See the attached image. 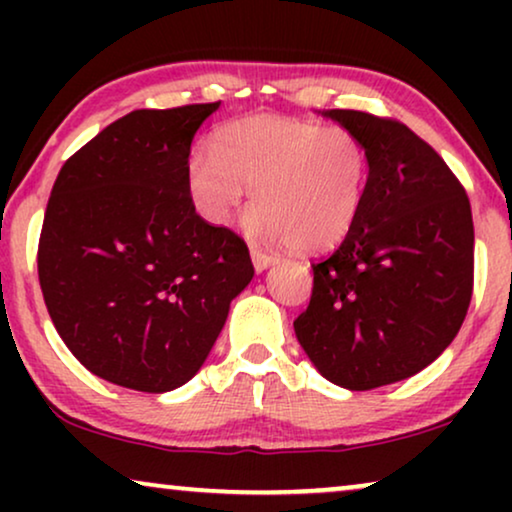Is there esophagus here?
<instances>
[{"label":"esophagus","mask_w":512,"mask_h":512,"mask_svg":"<svg viewBox=\"0 0 512 512\" xmlns=\"http://www.w3.org/2000/svg\"><path fill=\"white\" fill-rule=\"evenodd\" d=\"M277 258L275 256H270V254H265V251H261V249H251V263H254V270L256 272H263V270H268L272 263H275Z\"/></svg>","instance_id":"esophagus-1"}]
</instances>
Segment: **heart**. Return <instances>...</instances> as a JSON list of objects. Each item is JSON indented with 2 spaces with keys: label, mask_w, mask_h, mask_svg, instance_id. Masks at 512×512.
<instances>
[{
  "label": "heart",
  "mask_w": 512,
  "mask_h": 512,
  "mask_svg": "<svg viewBox=\"0 0 512 512\" xmlns=\"http://www.w3.org/2000/svg\"><path fill=\"white\" fill-rule=\"evenodd\" d=\"M368 172V149L352 130L247 114L216 128L212 153L191 156L186 184L195 209L216 226L233 219L254 186L251 235L319 254L354 228Z\"/></svg>",
  "instance_id": "1"
}]
</instances>
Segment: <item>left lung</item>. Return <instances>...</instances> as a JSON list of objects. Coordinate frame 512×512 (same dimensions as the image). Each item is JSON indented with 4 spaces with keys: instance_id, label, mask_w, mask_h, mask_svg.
I'll return each mask as SVG.
<instances>
[{
    "instance_id": "1",
    "label": "left lung",
    "mask_w": 512,
    "mask_h": 512,
    "mask_svg": "<svg viewBox=\"0 0 512 512\" xmlns=\"http://www.w3.org/2000/svg\"><path fill=\"white\" fill-rule=\"evenodd\" d=\"M321 116L366 144L354 228L314 263L296 338L328 382L366 391L417 375L459 333L473 293L471 202L445 160L403 123L363 111Z\"/></svg>"
}]
</instances>
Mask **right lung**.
<instances>
[{
  "mask_svg": "<svg viewBox=\"0 0 512 512\" xmlns=\"http://www.w3.org/2000/svg\"><path fill=\"white\" fill-rule=\"evenodd\" d=\"M221 102L137 109L62 165L39 240L55 331L90 373L163 394L212 352L254 277L233 230L195 214L191 142Z\"/></svg>",
  "mask_w": 512,
  "mask_h": 512,
  "instance_id": "1",
  "label": "right lung"
}]
</instances>
